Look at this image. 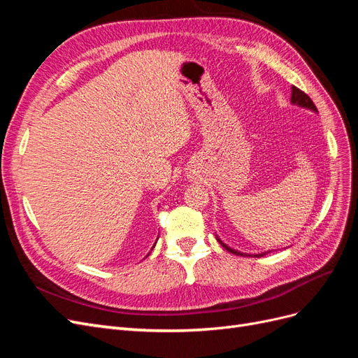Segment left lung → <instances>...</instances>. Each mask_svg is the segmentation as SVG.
I'll list each match as a JSON object with an SVG mask.
<instances>
[{"label": "left lung", "instance_id": "obj_1", "mask_svg": "<svg viewBox=\"0 0 358 358\" xmlns=\"http://www.w3.org/2000/svg\"><path fill=\"white\" fill-rule=\"evenodd\" d=\"M292 102L293 103H297V106H301V107H305V108H309V110H313V111H317V107H315V103L313 102V99H310L303 90H301L299 87H296V86H293L292 87ZM218 242H220V244L227 250V251H230L232 252V255H236V256H245L244 252H239V251H235V250H232V248H229L227 245H224L223 242L218 239ZM266 255V252H262V255H257V257H262V256H264Z\"/></svg>", "mask_w": 358, "mask_h": 358}]
</instances>
